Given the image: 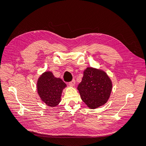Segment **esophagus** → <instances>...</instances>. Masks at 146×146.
<instances>
[{
	"instance_id": "obj_1",
	"label": "esophagus",
	"mask_w": 146,
	"mask_h": 146,
	"mask_svg": "<svg viewBox=\"0 0 146 146\" xmlns=\"http://www.w3.org/2000/svg\"><path fill=\"white\" fill-rule=\"evenodd\" d=\"M75 83H76V81H75L74 79H73L72 81L69 82V85H70L72 86H74L75 85Z\"/></svg>"
}]
</instances>
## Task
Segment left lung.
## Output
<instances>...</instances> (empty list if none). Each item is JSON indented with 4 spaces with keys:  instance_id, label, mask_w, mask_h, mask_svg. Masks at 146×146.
I'll return each mask as SVG.
<instances>
[{
    "instance_id": "8db88e82",
    "label": "left lung",
    "mask_w": 146,
    "mask_h": 146,
    "mask_svg": "<svg viewBox=\"0 0 146 146\" xmlns=\"http://www.w3.org/2000/svg\"><path fill=\"white\" fill-rule=\"evenodd\" d=\"M110 78L105 72L87 68L77 89L83 102L91 109H95L107 102L112 91Z\"/></svg>"
}]
</instances>
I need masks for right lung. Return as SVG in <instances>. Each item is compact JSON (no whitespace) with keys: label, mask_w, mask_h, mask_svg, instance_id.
<instances>
[{"label":"right lung","mask_w":146,"mask_h":146,"mask_svg":"<svg viewBox=\"0 0 146 146\" xmlns=\"http://www.w3.org/2000/svg\"><path fill=\"white\" fill-rule=\"evenodd\" d=\"M39 96L50 107H55L60 102L63 90L66 84L60 78H56L50 72H45L37 82Z\"/></svg>","instance_id":"obj_1"}]
</instances>
